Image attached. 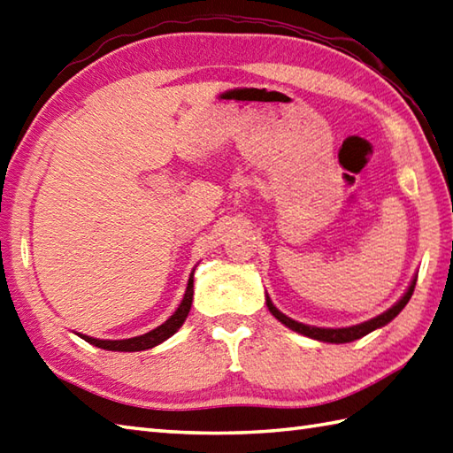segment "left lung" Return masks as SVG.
Returning a JSON list of instances; mask_svg holds the SVG:
<instances>
[{
  "label": "left lung",
  "mask_w": 453,
  "mask_h": 453,
  "mask_svg": "<svg viewBox=\"0 0 453 453\" xmlns=\"http://www.w3.org/2000/svg\"><path fill=\"white\" fill-rule=\"evenodd\" d=\"M415 284H417V276L412 278L411 286L407 288V292L403 294L401 300L389 307L388 311H383L381 315L373 317V319L370 321H364L360 325H352V326H342V329H323V326H311V325H303V323H297L294 319H290V317H286L282 311H278L274 303L271 302V297L266 296V307L268 311H271L278 321L284 323L288 329H292L296 333H300L303 336H310V339H315V341H323V342H334V344H342V342H352L356 339H362V336H365L368 333L380 329V326L388 325L391 319H395V317L401 313L403 307H405L411 300L412 292H415Z\"/></svg>",
  "instance_id": "1"
}]
</instances>
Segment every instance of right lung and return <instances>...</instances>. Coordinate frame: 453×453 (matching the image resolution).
<instances>
[{"label":"right lung","mask_w":453,"mask_h":453,"mask_svg":"<svg viewBox=\"0 0 453 453\" xmlns=\"http://www.w3.org/2000/svg\"><path fill=\"white\" fill-rule=\"evenodd\" d=\"M192 294H195V273L190 274L188 278V284H187V292L185 297H182L180 305L177 307V311L173 313L169 319L156 326V329L146 333V334H140V336H134V339H124V341H99V339H93V336L88 334H80L83 341H88L93 346H99V349L104 350H117V352H138V350H148L153 349V346L161 344L163 341H167L169 336L175 334L182 323H185L187 315L190 311V305H192Z\"/></svg>","instance_id":"1"}]
</instances>
